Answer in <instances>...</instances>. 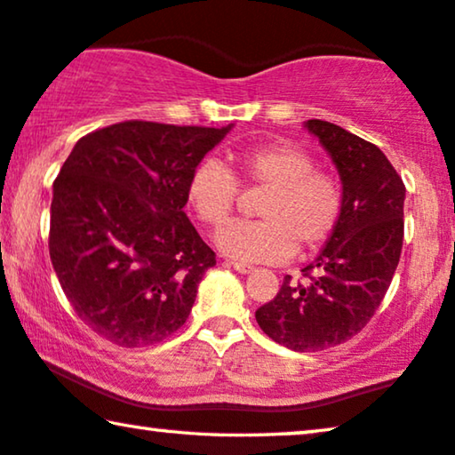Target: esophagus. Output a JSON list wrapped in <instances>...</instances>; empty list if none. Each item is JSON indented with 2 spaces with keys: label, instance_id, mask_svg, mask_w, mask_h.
<instances>
[{
  "label": "esophagus",
  "instance_id": "1",
  "mask_svg": "<svg viewBox=\"0 0 455 455\" xmlns=\"http://www.w3.org/2000/svg\"><path fill=\"white\" fill-rule=\"evenodd\" d=\"M229 267H232L234 270L240 272V275H250L251 270H254V267L251 264H243V262H228Z\"/></svg>",
  "mask_w": 455,
  "mask_h": 455
}]
</instances>
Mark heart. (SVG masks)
Wrapping results in <instances>:
<instances>
[{"mask_svg": "<svg viewBox=\"0 0 455 455\" xmlns=\"http://www.w3.org/2000/svg\"><path fill=\"white\" fill-rule=\"evenodd\" d=\"M309 152L292 142L262 144L234 152L229 172L215 163L195 166L187 204L205 226L220 229L232 218L240 188H262L260 221L234 223L218 234L223 251L251 262H283L330 240L344 212V187L333 172L315 169Z\"/></svg>", "mask_w": 455, "mask_h": 455, "instance_id": "heart-1", "label": "heart"}]
</instances>
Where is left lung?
I'll use <instances>...</instances> for the list:
<instances>
[{"instance_id":"8db88e82","label":"left lung","mask_w":455,"mask_h":455,"mask_svg":"<svg viewBox=\"0 0 455 455\" xmlns=\"http://www.w3.org/2000/svg\"><path fill=\"white\" fill-rule=\"evenodd\" d=\"M305 125L338 166L344 212L303 281L286 275L256 321L276 344L319 352L364 330L387 295L403 250L404 183L379 146L323 120Z\"/></svg>"}]
</instances>
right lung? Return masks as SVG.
<instances>
[{
    "label": "right lung",
    "mask_w": 455,
    "mask_h": 455,
    "mask_svg": "<svg viewBox=\"0 0 455 455\" xmlns=\"http://www.w3.org/2000/svg\"><path fill=\"white\" fill-rule=\"evenodd\" d=\"M228 128L128 120L83 136L52 187L48 250L83 323L122 347L185 325L215 251L188 221L187 180Z\"/></svg>",
    "instance_id": "obj_1"
}]
</instances>
